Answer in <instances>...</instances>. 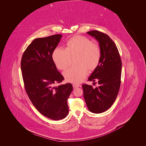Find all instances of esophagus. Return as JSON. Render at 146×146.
Masks as SVG:
<instances>
[{
  "mask_svg": "<svg viewBox=\"0 0 146 146\" xmlns=\"http://www.w3.org/2000/svg\"><path fill=\"white\" fill-rule=\"evenodd\" d=\"M72 86H73V87H74V88L75 89V88H78V87H80L81 86L80 85H79V84H73L72 85Z\"/></svg>",
  "mask_w": 146,
  "mask_h": 146,
  "instance_id": "obj_1",
  "label": "esophagus"
}]
</instances>
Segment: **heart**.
<instances>
[{
	"instance_id": "b5f03b06",
	"label": "heart",
	"mask_w": 146,
	"mask_h": 146,
	"mask_svg": "<svg viewBox=\"0 0 146 146\" xmlns=\"http://www.w3.org/2000/svg\"><path fill=\"white\" fill-rule=\"evenodd\" d=\"M75 56L77 65L70 68L63 75L67 82L78 84L85 79L88 70L92 71L97 67L101 58V50L99 45L90 39L78 35L67 42L65 49L56 48L52 58L58 69L65 70L69 66L71 57Z\"/></svg>"
}]
</instances>
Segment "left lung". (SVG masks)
<instances>
[{
	"mask_svg": "<svg viewBox=\"0 0 146 146\" xmlns=\"http://www.w3.org/2000/svg\"><path fill=\"white\" fill-rule=\"evenodd\" d=\"M99 42L101 58L89 81H97L99 86L83 84L84 98L89 110L101 113L109 109L117 96L121 76L122 63L115 42L108 35L97 30L87 32Z\"/></svg>",
	"mask_w": 146,
	"mask_h": 146,
	"instance_id": "8db88e82",
	"label": "left lung"
}]
</instances>
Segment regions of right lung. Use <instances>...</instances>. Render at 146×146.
<instances>
[{
  "label": "right lung",
  "mask_w": 146,
  "mask_h": 146,
  "mask_svg": "<svg viewBox=\"0 0 146 146\" xmlns=\"http://www.w3.org/2000/svg\"><path fill=\"white\" fill-rule=\"evenodd\" d=\"M62 38L57 34L34 39L24 52L21 67L26 92L35 107L42 115L60 120L68 113L67 99L73 87L57 70L52 54Z\"/></svg>",
  "instance_id": "right-lung-1"
}]
</instances>
